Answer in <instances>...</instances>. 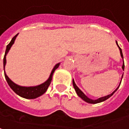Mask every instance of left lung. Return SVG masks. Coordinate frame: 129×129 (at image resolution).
I'll list each match as a JSON object with an SVG mask.
<instances>
[{
	"label": "left lung",
	"mask_w": 129,
	"mask_h": 129,
	"mask_svg": "<svg viewBox=\"0 0 129 129\" xmlns=\"http://www.w3.org/2000/svg\"><path fill=\"white\" fill-rule=\"evenodd\" d=\"M116 44H117V46H118L119 49V51H120V55H121V58L123 59V62H124V57H123V54H122V51H121V48L119 46L118 44H117V42L116 41ZM121 68H122V69L123 70H124V63L123 62V64H122V67H121ZM122 78H123V75H122V76H121V79H122ZM121 81H120V83H119V86L116 88V89L114 91V92H113L110 94H108V95L107 96H103V97H100V98L97 99H95V100H94V99H89V97H87L85 94H84L83 92L81 91V89L78 88V87L76 85V83H75L74 81V79H73V85H74V87L75 90H76V94H78V96H79V97H81L83 101H85V102H87V103H89V104H98V103H101V102H103V101H106V100H107L108 98H110L111 96H113V94L115 93V92L117 90V89L119 88V85H120V84H121Z\"/></svg>",
	"instance_id": "8db88e82"
}]
</instances>
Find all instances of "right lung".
<instances>
[{
	"label": "right lung",
	"instance_id": "add662e5",
	"mask_svg": "<svg viewBox=\"0 0 129 129\" xmlns=\"http://www.w3.org/2000/svg\"><path fill=\"white\" fill-rule=\"evenodd\" d=\"M19 34L16 35L12 39L11 42H10V44L7 46L6 47V51H5V53L4 58H3V68H4V74L5 77V79L8 82L9 86L10 87L11 89L13 90L14 92L16 93V94H18L20 96H21L23 98L25 99H36L37 97H39L40 96H42V94H44L46 90L48 89V86L50 85V84L51 83L52 81V78H53V73L55 71V69L58 68V67L60 66V63H57L56 64L55 67H53V69H52L51 73L49 76L48 78L46 80V81L43 83L40 84V85H36V86H30V87H25V86H21V85H19L17 84L14 83L13 81H11L10 78L8 77L6 73H5V64H6V55L8 54V53L10 51V49L12 47V46L13 45L14 43V41L16 40V37Z\"/></svg>",
	"mask_w": 129,
	"mask_h": 129
}]
</instances>
